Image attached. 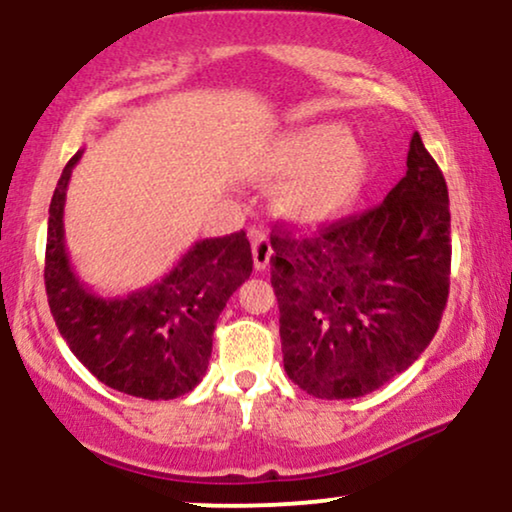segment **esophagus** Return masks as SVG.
<instances>
[{"mask_svg": "<svg viewBox=\"0 0 512 512\" xmlns=\"http://www.w3.org/2000/svg\"><path fill=\"white\" fill-rule=\"evenodd\" d=\"M252 262H255V269H267L269 260H272V243H269L267 233L260 231V228H252Z\"/></svg>", "mask_w": 512, "mask_h": 512, "instance_id": "34e87169", "label": "esophagus"}]
</instances>
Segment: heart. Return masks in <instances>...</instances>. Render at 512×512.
Instances as JSON below:
<instances>
[{
  "mask_svg": "<svg viewBox=\"0 0 512 512\" xmlns=\"http://www.w3.org/2000/svg\"><path fill=\"white\" fill-rule=\"evenodd\" d=\"M264 180H291L276 195V209L298 223L337 219L361 197L370 178V158L351 144L337 122L301 127L274 142L260 163Z\"/></svg>",
  "mask_w": 512,
  "mask_h": 512,
  "instance_id": "b5f03b06",
  "label": "heart"
}]
</instances>
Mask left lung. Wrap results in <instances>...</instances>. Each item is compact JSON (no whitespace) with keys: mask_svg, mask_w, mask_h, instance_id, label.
Here are the masks:
<instances>
[{"mask_svg":"<svg viewBox=\"0 0 512 512\" xmlns=\"http://www.w3.org/2000/svg\"><path fill=\"white\" fill-rule=\"evenodd\" d=\"M272 286L286 375L308 395L354 399L416 361L448 303V185L419 132L385 202L313 233L274 226Z\"/></svg>","mask_w":512,"mask_h":512,"instance_id":"left-lung-1","label":"left lung"}]
</instances>
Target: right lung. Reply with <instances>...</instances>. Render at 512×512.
Instances as JSON below:
<instances>
[{"label":"right lung","instance_id":"obj_1","mask_svg":"<svg viewBox=\"0 0 512 512\" xmlns=\"http://www.w3.org/2000/svg\"><path fill=\"white\" fill-rule=\"evenodd\" d=\"M81 151L64 166L50 202L45 291L57 330L101 383L142 399L195 390L211 358V339L233 291L250 279L245 231L197 240L161 281L127 296L93 293L64 248V199Z\"/></svg>","mask_w":512,"mask_h":512}]
</instances>
